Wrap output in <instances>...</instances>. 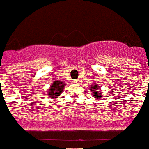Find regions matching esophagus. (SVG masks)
Returning a JSON list of instances; mask_svg holds the SVG:
<instances>
[{"instance_id": "esophagus-1", "label": "esophagus", "mask_w": 149, "mask_h": 149, "mask_svg": "<svg viewBox=\"0 0 149 149\" xmlns=\"http://www.w3.org/2000/svg\"><path fill=\"white\" fill-rule=\"evenodd\" d=\"M74 84H79L80 81H79V80H74Z\"/></svg>"}]
</instances>
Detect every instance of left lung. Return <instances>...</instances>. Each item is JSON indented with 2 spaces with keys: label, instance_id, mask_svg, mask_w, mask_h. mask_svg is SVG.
Returning <instances> with one entry per match:
<instances>
[{
  "label": "left lung",
  "instance_id": "8db88e82",
  "mask_svg": "<svg viewBox=\"0 0 149 149\" xmlns=\"http://www.w3.org/2000/svg\"><path fill=\"white\" fill-rule=\"evenodd\" d=\"M89 89L92 92V93H93V97H95L96 99H97V100H99V98L102 97V93H100V86H98L97 84H93V85L92 87L89 88Z\"/></svg>",
  "mask_w": 149,
  "mask_h": 149
}]
</instances>
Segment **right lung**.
I'll return each instance as SVG.
<instances>
[{
  "instance_id": "right-lung-1",
  "label": "right lung",
  "mask_w": 149,
  "mask_h": 149,
  "mask_svg": "<svg viewBox=\"0 0 149 149\" xmlns=\"http://www.w3.org/2000/svg\"><path fill=\"white\" fill-rule=\"evenodd\" d=\"M65 87V84L61 81H54L52 83L50 89L47 92L48 97L51 98H57L63 92V88Z\"/></svg>"
}]
</instances>
